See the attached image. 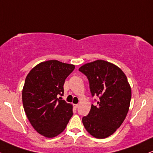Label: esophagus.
<instances>
[{"label": "esophagus", "mask_w": 153, "mask_h": 153, "mask_svg": "<svg viewBox=\"0 0 153 153\" xmlns=\"http://www.w3.org/2000/svg\"><path fill=\"white\" fill-rule=\"evenodd\" d=\"M73 107H74V108H75V109L78 108V104H74Z\"/></svg>", "instance_id": "1"}]
</instances>
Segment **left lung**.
<instances>
[{
  "mask_svg": "<svg viewBox=\"0 0 153 153\" xmlns=\"http://www.w3.org/2000/svg\"><path fill=\"white\" fill-rule=\"evenodd\" d=\"M87 77L92 97H99L82 121L87 131L97 139L112 135L126 117L131 90L126 76L113 64L97 60L79 68Z\"/></svg>",
  "mask_w": 153,
  "mask_h": 153,
  "instance_id": "8db88e82",
  "label": "left lung"
}]
</instances>
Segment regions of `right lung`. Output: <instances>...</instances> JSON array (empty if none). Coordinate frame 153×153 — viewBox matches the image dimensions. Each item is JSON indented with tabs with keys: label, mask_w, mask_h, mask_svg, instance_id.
<instances>
[{
	"label": "right lung",
	"mask_w": 153,
	"mask_h": 153,
	"mask_svg": "<svg viewBox=\"0 0 153 153\" xmlns=\"http://www.w3.org/2000/svg\"><path fill=\"white\" fill-rule=\"evenodd\" d=\"M74 69L73 65L48 60L38 64L27 75L23 107L33 128L44 137L52 138L62 133L73 116V106L61 97L65 79Z\"/></svg>",
	"instance_id": "1"
}]
</instances>
